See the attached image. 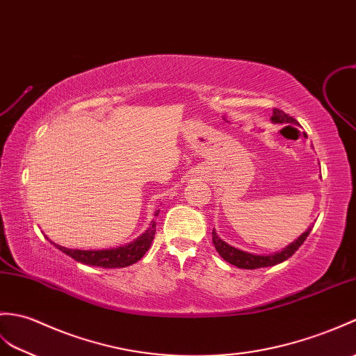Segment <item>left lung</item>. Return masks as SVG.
<instances>
[{
	"label": "left lung",
	"mask_w": 356,
	"mask_h": 356,
	"mask_svg": "<svg viewBox=\"0 0 356 356\" xmlns=\"http://www.w3.org/2000/svg\"><path fill=\"white\" fill-rule=\"evenodd\" d=\"M270 120L273 124H297V121L293 117H290V115L285 113L284 111H279V109H273V115ZM312 227H314V225L309 226L307 232H303L299 238L296 239V241L288 244L286 247H284L282 250L273 253V254H254V253L239 250V249H236V247L227 244L226 241H222V239L217 235L216 229L212 230V243H213V245H216L218 254L226 262L232 264V266H235L238 268L254 270V268H262V267H273V266H276V264H280V262L286 261L288 258H291V256L297 250H299V247L305 243V239L308 238Z\"/></svg>",
	"instance_id": "1"
}]
</instances>
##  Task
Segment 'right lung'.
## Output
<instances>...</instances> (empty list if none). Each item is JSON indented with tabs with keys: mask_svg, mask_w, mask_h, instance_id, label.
<instances>
[{
	"mask_svg": "<svg viewBox=\"0 0 356 356\" xmlns=\"http://www.w3.org/2000/svg\"><path fill=\"white\" fill-rule=\"evenodd\" d=\"M158 213H159V209L154 212V217H158ZM154 234H156V221L153 220L145 232L140 234L136 239H134V241L120 247H113V249L77 250V249H66V247L54 244L53 241L51 244H54L57 249L63 252L65 254L71 256L72 259H76L77 262H81V264H86V266L102 267V268H122V267L131 266V264H135L143 258L145 252L150 249Z\"/></svg>",
	"mask_w": 356,
	"mask_h": 356,
	"instance_id": "add662e5",
	"label": "right lung"
}]
</instances>
